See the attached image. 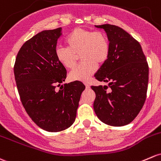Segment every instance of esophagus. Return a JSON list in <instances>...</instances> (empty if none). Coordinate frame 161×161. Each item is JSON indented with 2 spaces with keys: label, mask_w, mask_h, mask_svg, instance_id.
I'll list each match as a JSON object with an SVG mask.
<instances>
[{
  "label": "esophagus",
  "mask_w": 161,
  "mask_h": 161,
  "mask_svg": "<svg viewBox=\"0 0 161 161\" xmlns=\"http://www.w3.org/2000/svg\"><path fill=\"white\" fill-rule=\"evenodd\" d=\"M84 84H85L86 89H89V88L90 87V84H89L88 82H84Z\"/></svg>",
  "instance_id": "1"
}]
</instances>
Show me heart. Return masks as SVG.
<instances>
[{"mask_svg":"<svg viewBox=\"0 0 161 161\" xmlns=\"http://www.w3.org/2000/svg\"><path fill=\"white\" fill-rule=\"evenodd\" d=\"M67 47L58 46L55 56L59 63L68 69L75 67L78 55L82 62L74 69L69 78L72 80L87 81L96 72L98 65H103L109 55L107 37L101 31L77 28L67 37Z\"/></svg>","mask_w":161,"mask_h":161,"instance_id":"obj_1","label":"heart"}]
</instances>
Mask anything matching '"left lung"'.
<instances>
[{
  "label": "left lung",
  "instance_id": "8db88e82",
  "mask_svg": "<svg viewBox=\"0 0 161 161\" xmlns=\"http://www.w3.org/2000/svg\"><path fill=\"white\" fill-rule=\"evenodd\" d=\"M95 27L106 31L109 55L94 75L108 86H91L96 93L94 111L106 124L125 126L136 118L146 100L147 62L140 43L123 28L109 24Z\"/></svg>",
  "mask_w": 161,
  "mask_h": 161
}]
</instances>
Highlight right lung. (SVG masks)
Masks as SVG:
<instances>
[{
  "mask_svg": "<svg viewBox=\"0 0 161 161\" xmlns=\"http://www.w3.org/2000/svg\"><path fill=\"white\" fill-rule=\"evenodd\" d=\"M62 28L45 30L27 41L17 55L14 72L21 103L42 130L59 132L75 122L86 86L79 81L65 82L66 69L55 56Z\"/></svg>",
  "mask_w": 161,
  "mask_h": 161,
  "instance_id": "obj_1",
  "label": "right lung"
}]
</instances>
